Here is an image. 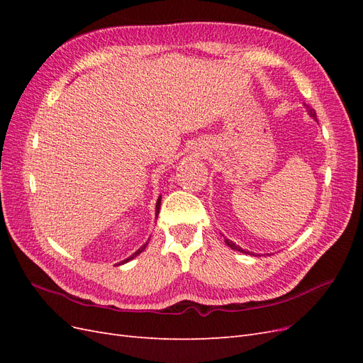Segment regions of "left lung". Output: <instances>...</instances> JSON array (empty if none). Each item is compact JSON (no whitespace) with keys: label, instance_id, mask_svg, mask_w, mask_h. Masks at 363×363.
Instances as JSON below:
<instances>
[{"label":"left lung","instance_id":"8db88e82","mask_svg":"<svg viewBox=\"0 0 363 363\" xmlns=\"http://www.w3.org/2000/svg\"><path fill=\"white\" fill-rule=\"evenodd\" d=\"M306 107H307V112H309V115H311L313 119H316V113H315L313 108H312L311 106H306ZM225 244H227L230 248H232V250H236V251H240V252H245V255H251L250 251H245V250H242V248H240L239 245H236L235 242H232V240H230V239H225ZM252 256H256L255 252H252Z\"/></svg>","mask_w":363,"mask_h":363}]
</instances>
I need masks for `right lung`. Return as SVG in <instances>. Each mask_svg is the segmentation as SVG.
<instances>
[{
  "label": "right lung",
  "mask_w": 363,
  "mask_h": 363,
  "mask_svg": "<svg viewBox=\"0 0 363 363\" xmlns=\"http://www.w3.org/2000/svg\"><path fill=\"white\" fill-rule=\"evenodd\" d=\"M160 201H162V196H159V200H157V203H156V218H157V215H159V208H160ZM148 244V242H147ZM147 244L145 245H142L136 252H133V255H131L128 259H125V260H123V262H121V263H127L128 260H131V259H135L138 255H140V252L142 251H144L145 250V247H147ZM118 265H119V263H118Z\"/></svg>",
  "instance_id": "right-lung-1"
}]
</instances>
